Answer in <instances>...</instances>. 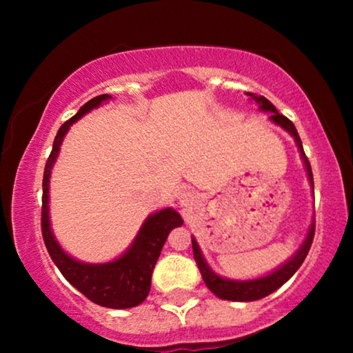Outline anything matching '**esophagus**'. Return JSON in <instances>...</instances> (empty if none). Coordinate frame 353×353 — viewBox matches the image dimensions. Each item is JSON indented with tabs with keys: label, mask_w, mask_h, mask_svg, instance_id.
Masks as SVG:
<instances>
[{
	"label": "esophagus",
	"mask_w": 353,
	"mask_h": 353,
	"mask_svg": "<svg viewBox=\"0 0 353 353\" xmlns=\"http://www.w3.org/2000/svg\"><path fill=\"white\" fill-rule=\"evenodd\" d=\"M178 199H180L181 202H186L188 199H190V192H186V191L178 192Z\"/></svg>",
	"instance_id": "esophagus-1"
}]
</instances>
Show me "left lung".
<instances>
[{
  "instance_id": "obj_1",
  "label": "left lung",
  "mask_w": 353,
  "mask_h": 353,
  "mask_svg": "<svg viewBox=\"0 0 353 353\" xmlns=\"http://www.w3.org/2000/svg\"><path fill=\"white\" fill-rule=\"evenodd\" d=\"M249 96L252 99H255V103L259 104L260 109L265 110V112H272V115H270V120H272L273 123L279 125V127L286 130V132L294 138L299 151H301L302 161H303V163H305L308 180H310V185L313 188V173H312L310 162H308L305 152H303L301 137H299L294 123L288 117H284L283 114H279L276 108H274V105L270 103L267 98H263V96H255L252 93H249ZM313 236H315V221H312L310 230H308V234H307L305 241H303V244L301 245V249H299L286 263H283L281 267H279L278 270H274V272H272L270 274H267V276H262L257 279H249V281H234V279L221 278L216 273L212 272V268L207 265L205 259L202 257V252H201L199 245H197L194 238H192V252H194V260H196L197 267H199V272L202 274V279H204L205 286L209 288L216 297L223 299V301L252 302V301H259V299L270 296V294L276 291L278 288H281L283 284L297 272L299 267L303 263V260H305L308 250H310V248H312Z\"/></svg>"
}]
</instances>
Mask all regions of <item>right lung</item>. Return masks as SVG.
<instances>
[{"instance_id":"right-lung-1","label":"right lung","mask_w":353,"mask_h":353,"mask_svg":"<svg viewBox=\"0 0 353 353\" xmlns=\"http://www.w3.org/2000/svg\"><path fill=\"white\" fill-rule=\"evenodd\" d=\"M112 98L110 94H99L90 99L80 108L74 117L62 123L57 132L52 151L48 157L45 173H43V199H41V233L45 245L52 262L59 268L72 286L88 297L91 302L108 308H130L137 307L148 297L151 291V276L161 250L165 244L167 236L173 228L183 225V220L172 207L162 209L149 215L138 231L137 238L127 252L108 263H83L72 259L64 252L57 243L50 225V176L59 154L62 139L69 132L70 125L101 105V103Z\"/></svg>"}]
</instances>
